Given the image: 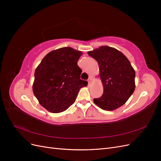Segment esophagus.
Segmentation results:
<instances>
[{
    "label": "esophagus",
    "mask_w": 161,
    "mask_h": 161,
    "mask_svg": "<svg viewBox=\"0 0 161 161\" xmlns=\"http://www.w3.org/2000/svg\"><path fill=\"white\" fill-rule=\"evenodd\" d=\"M92 77H91V76H90V77L89 78V79H88V82H89V85H90V84L91 83V82H92Z\"/></svg>",
    "instance_id": "1"
}]
</instances>
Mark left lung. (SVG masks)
Returning a JSON list of instances; mask_svg holds the SVG:
<instances>
[{"label":"left lung","mask_w":161,"mask_h":161,"mask_svg":"<svg viewBox=\"0 0 161 161\" xmlns=\"http://www.w3.org/2000/svg\"><path fill=\"white\" fill-rule=\"evenodd\" d=\"M99 64L103 93L94 103L102 109L113 111L128 100L135 90V70L124 53L103 46L88 52Z\"/></svg>","instance_id":"left-lung-1"}]
</instances>
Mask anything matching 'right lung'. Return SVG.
<instances>
[{"label": "right lung", "instance_id": "obj_1", "mask_svg": "<svg viewBox=\"0 0 161 161\" xmlns=\"http://www.w3.org/2000/svg\"><path fill=\"white\" fill-rule=\"evenodd\" d=\"M82 53L70 47L49 52L35 70L33 94L40 104L52 113L64 111L75 103L80 88L88 82L80 79L77 65Z\"/></svg>", "mask_w": 161, "mask_h": 161}]
</instances>
